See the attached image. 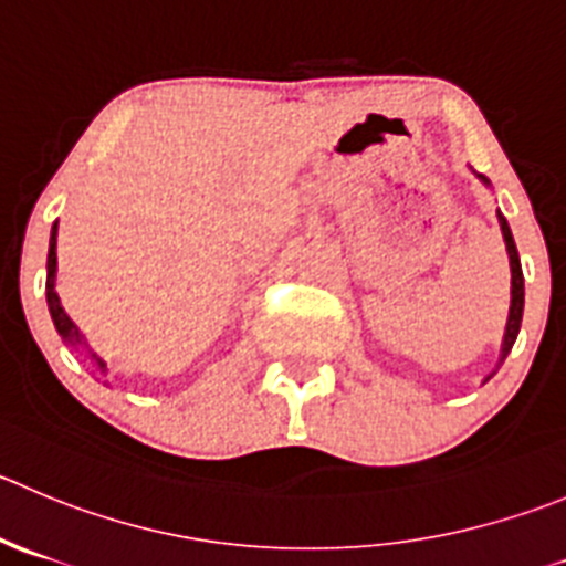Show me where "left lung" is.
<instances>
[{"label": "left lung", "instance_id": "left-lung-1", "mask_svg": "<svg viewBox=\"0 0 566 566\" xmlns=\"http://www.w3.org/2000/svg\"><path fill=\"white\" fill-rule=\"evenodd\" d=\"M483 182L489 186V180L483 175ZM500 230H503V241H505V252H509V263H511V308H509V322H505V336H503V347H500V364L505 360V355L511 353L516 342V333H520L522 325V305H525V283H522V266H520V252H516L514 235H511L509 222H505L503 213H497Z\"/></svg>", "mask_w": 566, "mask_h": 566}]
</instances>
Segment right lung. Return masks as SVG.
Returning a JSON list of instances; mask_svg holds the SVG:
<instances>
[{
    "instance_id": "obj_1",
    "label": "right lung",
    "mask_w": 566,
    "mask_h": 566,
    "mask_svg": "<svg viewBox=\"0 0 566 566\" xmlns=\"http://www.w3.org/2000/svg\"><path fill=\"white\" fill-rule=\"evenodd\" d=\"M55 274H57V222L52 224L50 255H46V305H50L52 322H55V331L61 333L63 342H66L69 347H74V349H88L91 364H94L96 373L107 375V364H105V360H102L96 353H91L88 342H85V336H83V333H80V327L74 325V322L69 319L66 311H63L61 297H57V292H55Z\"/></svg>"
}]
</instances>
